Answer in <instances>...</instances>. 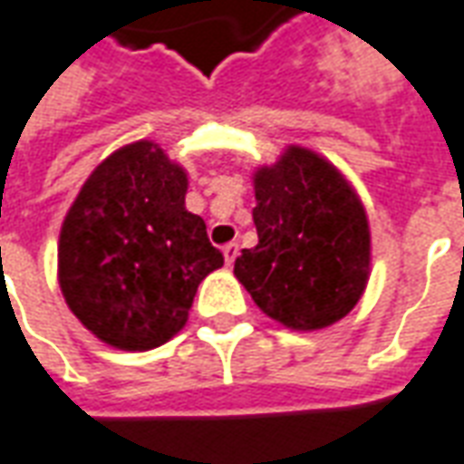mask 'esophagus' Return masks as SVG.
<instances>
[{"instance_id":"obj_1","label":"esophagus","mask_w":464,"mask_h":464,"mask_svg":"<svg viewBox=\"0 0 464 464\" xmlns=\"http://www.w3.org/2000/svg\"><path fill=\"white\" fill-rule=\"evenodd\" d=\"M222 255H225V263L232 265L235 263V257H237V242H229L222 247Z\"/></svg>"}]
</instances>
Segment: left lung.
Instances as JSON below:
<instances>
[{"label": "left lung", "instance_id": "obj_1", "mask_svg": "<svg viewBox=\"0 0 464 464\" xmlns=\"http://www.w3.org/2000/svg\"><path fill=\"white\" fill-rule=\"evenodd\" d=\"M257 245L235 260L255 305L290 331L311 334L356 308L372 275L363 201L325 156L290 143L252 174Z\"/></svg>", "mask_w": 464, "mask_h": 464}]
</instances>
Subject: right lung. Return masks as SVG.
Here are the masks:
<instances>
[{"label":"right lung","mask_w":464,"mask_h":464,"mask_svg":"<svg viewBox=\"0 0 464 464\" xmlns=\"http://www.w3.org/2000/svg\"><path fill=\"white\" fill-rule=\"evenodd\" d=\"M187 169L149 139L92 169L57 242L67 308L98 341L151 351L187 325L199 283L225 265L199 214L184 207Z\"/></svg>","instance_id":"1"}]
</instances>
